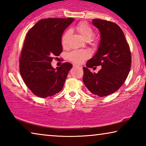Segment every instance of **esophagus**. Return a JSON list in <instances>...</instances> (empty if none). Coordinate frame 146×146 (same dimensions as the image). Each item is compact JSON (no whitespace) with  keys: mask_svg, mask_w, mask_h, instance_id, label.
<instances>
[{"mask_svg":"<svg viewBox=\"0 0 146 146\" xmlns=\"http://www.w3.org/2000/svg\"><path fill=\"white\" fill-rule=\"evenodd\" d=\"M73 67H74V68H76V67H77V66H75V65H73Z\"/></svg>","mask_w":146,"mask_h":146,"instance_id":"obj_1","label":"esophagus"}]
</instances>
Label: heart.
I'll return each instance as SVG.
<instances>
[{"label": "heart", "mask_w": 146, "mask_h": 146, "mask_svg": "<svg viewBox=\"0 0 146 146\" xmlns=\"http://www.w3.org/2000/svg\"><path fill=\"white\" fill-rule=\"evenodd\" d=\"M75 29L84 40L90 41L92 45H96L97 44V38H92L94 35L93 29L87 23L81 22L76 26ZM71 33V30L68 29L64 32L62 35L61 44L64 48H66L67 46L68 39L70 38ZM91 38H92L91 39ZM90 56V53L87 49H75V50L71 51L68 55L69 60L72 62L73 63L76 64V65L81 64Z\"/></svg>", "instance_id": "heart-1"}]
</instances>
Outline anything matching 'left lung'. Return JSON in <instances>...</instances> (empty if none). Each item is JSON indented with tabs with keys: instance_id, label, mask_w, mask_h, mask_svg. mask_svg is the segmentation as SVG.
I'll use <instances>...</instances> for the list:
<instances>
[{
	"instance_id": "8db88e82",
	"label": "left lung",
	"mask_w": 146,
	"mask_h": 146,
	"mask_svg": "<svg viewBox=\"0 0 146 146\" xmlns=\"http://www.w3.org/2000/svg\"><path fill=\"white\" fill-rule=\"evenodd\" d=\"M92 21L99 29L101 40L95 55L83 68V81L91 93L105 97L117 91L126 80L131 65V54L119 26L106 20ZM97 65L102 66L97 74L89 70Z\"/></svg>"
}]
</instances>
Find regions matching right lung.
Returning <instances> with one entry per match:
<instances>
[{
  "label": "right lung",
  "instance_id": "1",
  "mask_svg": "<svg viewBox=\"0 0 146 146\" xmlns=\"http://www.w3.org/2000/svg\"><path fill=\"white\" fill-rule=\"evenodd\" d=\"M72 18H48L38 21L26 34L19 58L20 73L24 83L38 97H51L62 90L72 64L56 69L51 62L62 52L61 37Z\"/></svg>",
  "mask_w": 146,
  "mask_h": 146
}]
</instances>
